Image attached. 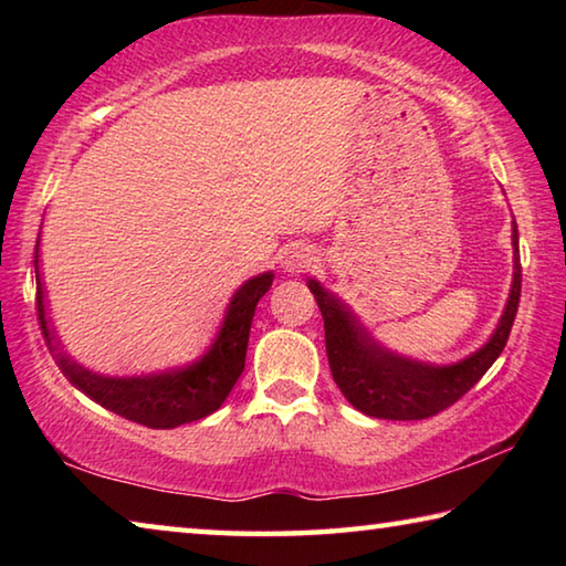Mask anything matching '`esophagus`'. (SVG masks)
<instances>
[{"label":"esophagus","mask_w":566,"mask_h":566,"mask_svg":"<svg viewBox=\"0 0 566 566\" xmlns=\"http://www.w3.org/2000/svg\"><path fill=\"white\" fill-rule=\"evenodd\" d=\"M312 252L306 247H290L286 252L282 254V266L286 272H304L306 266H312Z\"/></svg>","instance_id":"1"}]
</instances>
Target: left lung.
<instances>
[{
    "mask_svg": "<svg viewBox=\"0 0 566 566\" xmlns=\"http://www.w3.org/2000/svg\"><path fill=\"white\" fill-rule=\"evenodd\" d=\"M514 282L510 302L492 339L472 357L452 364V367H427L409 359L395 357L371 342L359 322L344 310L339 300L324 292L319 282H310L314 300L319 304L324 319V342L332 377L347 397L352 407L377 419H429L462 399L479 379L486 375L500 357L512 324L520 310L522 294V264H520V234L514 227Z\"/></svg>",
    "mask_w": 566,
    "mask_h": 566,
    "instance_id": "1",
    "label": "left lung"
}]
</instances>
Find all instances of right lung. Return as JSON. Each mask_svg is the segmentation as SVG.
Instances as JSON below:
<instances>
[{"mask_svg":"<svg viewBox=\"0 0 566 566\" xmlns=\"http://www.w3.org/2000/svg\"><path fill=\"white\" fill-rule=\"evenodd\" d=\"M34 272H36V314H40V327L50 349L56 352L54 337L50 334L44 319V294L40 282V266H36L34 254ZM272 272L254 276L242 290L234 294L232 304L227 310V319L222 332L209 349L207 357L195 364V367L169 371V375L157 377H132V379H109L92 375L82 369L80 364L66 359L64 354H54L56 364L64 371V377L80 387L84 395L99 401L114 415H119L137 424L151 429H171L187 421H197L207 415H212L222 401L229 397V391L237 385V379L244 371L247 359V342L249 327H252L254 306L272 286Z\"/></svg>","mask_w":566,"mask_h":566,"instance_id":"1","label":"right lung"}]
</instances>
